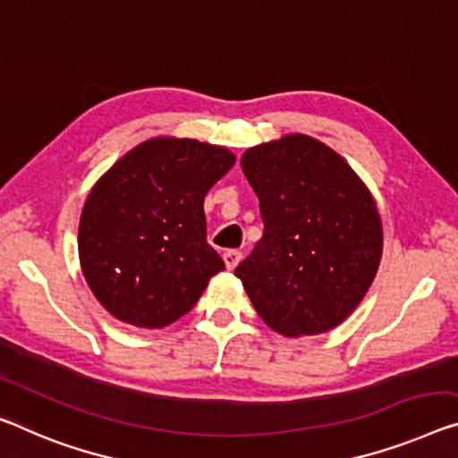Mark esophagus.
Listing matches in <instances>:
<instances>
[{"mask_svg":"<svg viewBox=\"0 0 458 458\" xmlns=\"http://www.w3.org/2000/svg\"><path fill=\"white\" fill-rule=\"evenodd\" d=\"M223 259H225V266H227V270H235V266L242 262V251L227 250L223 253Z\"/></svg>","mask_w":458,"mask_h":458,"instance_id":"obj_1","label":"esophagus"}]
</instances>
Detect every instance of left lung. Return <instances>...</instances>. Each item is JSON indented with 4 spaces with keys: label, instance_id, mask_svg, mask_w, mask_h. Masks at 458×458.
<instances>
[{
    "label": "left lung",
    "instance_id": "left-lung-1",
    "mask_svg": "<svg viewBox=\"0 0 458 458\" xmlns=\"http://www.w3.org/2000/svg\"><path fill=\"white\" fill-rule=\"evenodd\" d=\"M242 170L264 221L262 239L235 268L253 309L286 337L337 327L381 264L370 190L332 147L299 132L250 147Z\"/></svg>",
    "mask_w": 458,
    "mask_h": 458
}]
</instances>
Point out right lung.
<instances>
[{"instance_id":"add662e5","label":"right lung","mask_w":458,"mask_h":458,"mask_svg":"<svg viewBox=\"0 0 458 458\" xmlns=\"http://www.w3.org/2000/svg\"><path fill=\"white\" fill-rule=\"evenodd\" d=\"M235 164L227 147L153 137L89 190L77 250L86 283L118 321L161 329L225 268L207 243L205 196Z\"/></svg>"}]
</instances>
